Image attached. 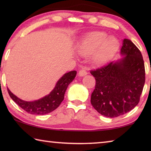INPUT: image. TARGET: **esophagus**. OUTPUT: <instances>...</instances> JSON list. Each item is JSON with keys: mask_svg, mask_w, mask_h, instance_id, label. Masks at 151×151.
Instances as JSON below:
<instances>
[{"mask_svg": "<svg viewBox=\"0 0 151 151\" xmlns=\"http://www.w3.org/2000/svg\"><path fill=\"white\" fill-rule=\"evenodd\" d=\"M87 74V71L85 68H82L78 72V75L80 76H85Z\"/></svg>", "mask_w": 151, "mask_h": 151, "instance_id": "esophagus-1", "label": "esophagus"}]
</instances>
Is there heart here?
I'll use <instances>...</instances> for the list:
<instances>
[{
    "instance_id": "1",
    "label": "heart",
    "mask_w": 151,
    "mask_h": 151,
    "mask_svg": "<svg viewBox=\"0 0 151 151\" xmlns=\"http://www.w3.org/2000/svg\"><path fill=\"white\" fill-rule=\"evenodd\" d=\"M104 32H94L84 38L78 47V52L83 56L93 53L92 60L95 64L105 63L118 49L119 42L114 37Z\"/></svg>"
}]
</instances>
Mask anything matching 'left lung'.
I'll use <instances>...</instances> for the list:
<instances>
[{
    "label": "left lung",
    "mask_w": 151,
    "mask_h": 151,
    "mask_svg": "<svg viewBox=\"0 0 151 151\" xmlns=\"http://www.w3.org/2000/svg\"><path fill=\"white\" fill-rule=\"evenodd\" d=\"M117 62L90 73L96 80L91 103L102 115L117 117L133 109L140 101L145 83V68L141 52L131 40L124 39Z\"/></svg>",
    "instance_id": "left-lung-1"
}]
</instances>
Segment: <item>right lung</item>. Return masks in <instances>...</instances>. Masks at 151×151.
Instances as JSON below:
<instances>
[{
    "mask_svg": "<svg viewBox=\"0 0 151 151\" xmlns=\"http://www.w3.org/2000/svg\"><path fill=\"white\" fill-rule=\"evenodd\" d=\"M76 71L73 70L64 75L57 82L55 88L48 95L38 101L27 102L22 101L12 94L9 88L8 93L11 98L28 113L32 114H45L58 108L64 100L65 91L68 86L75 78Z\"/></svg>",
    "mask_w": 151,
    "mask_h": 151,
    "instance_id": "right-lung-1",
    "label": "right lung"
}]
</instances>
